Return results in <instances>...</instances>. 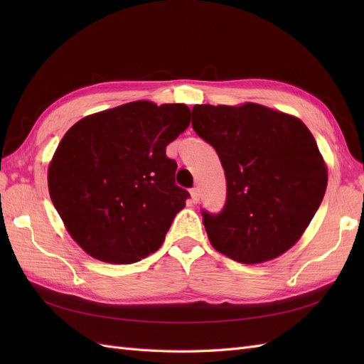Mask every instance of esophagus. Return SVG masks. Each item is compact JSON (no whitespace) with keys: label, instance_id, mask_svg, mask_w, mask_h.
Wrapping results in <instances>:
<instances>
[{"label":"esophagus","instance_id":"1","mask_svg":"<svg viewBox=\"0 0 364 364\" xmlns=\"http://www.w3.org/2000/svg\"><path fill=\"white\" fill-rule=\"evenodd\" d=\"M190 194H191V199H193V202L194 203H197L200 200V193H199V188H193L191 191H190Z\"/></svg>","mask_w":364,"mask_h":364}]
</instances>
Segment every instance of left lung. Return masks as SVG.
<instances>
[{"label":"left lung","instance_id":"1","mask_svg":"<svg viewBox=\"0 0 364 364\" xmlns=\"http://www.w3.org/2000/svg\"><path fill=\"white\" fill-rule=\"evenodd\" d=\"M193 129L211 144L226 176V205L203 225L213 247L243 264L281 257L322 203L328 168L311 132L258 103L196 105Z\"/></svg>","mask_w":364,"mask_h":364}]
</instances>
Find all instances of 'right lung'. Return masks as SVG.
Instances as JSON below:
<instances>
[{"label":"right lung","instance_id":"add662e5","mask_svg":"<svg viewBox=\"0 0 364 364\" xmlns=\"http://www.w3.org/2000/svg\"><path fill=\"white\" fill-rule=\"evenodd\" d=\"M186 105L138 100L82 118L48 165L51 202L87 255L132 264L156 252L190 194L165 149L190 126Z\"/></svg>","mask_w":364,"mask_h":364}]
</instances>
